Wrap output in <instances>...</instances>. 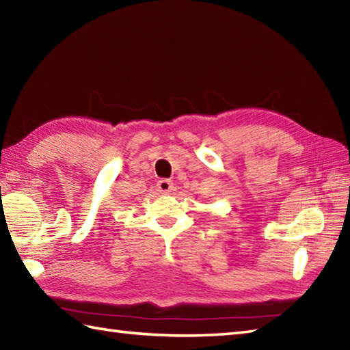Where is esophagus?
Returning <instances> with one entry per match:
<instances>
[{"mask_svg": "<svg viewBox=\"0 0 350 350\" xmlns=\"http://www.w3.org/2000/svg\"><path fill=\"white\" fill-rule=\"evenodd\" d=\"M156 187H158V191L161 192V194H168V192L173 191V182L171 180H167V179H162L159 180L158 183H156Z\"/></svg>", "mask_w": 350, "mask_h": 350, "instance_id": "34e87169", "label": "esophagus"}]
</instances>
